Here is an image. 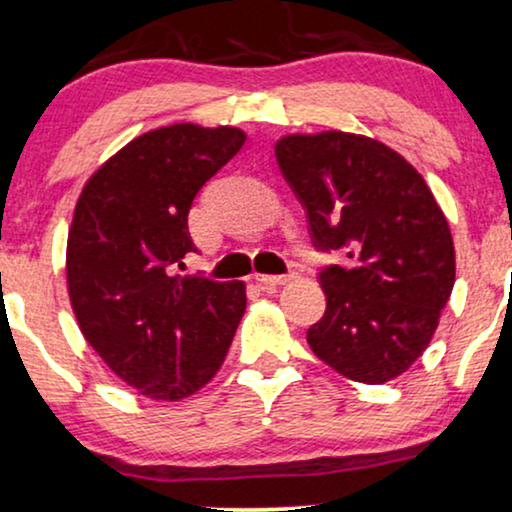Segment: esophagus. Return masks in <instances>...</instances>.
I'll use <instances>...</instances> for the list:
<instances>
[{"instance_id": "esophagus-1", "label": "esophagus", "mask_w": 512, "mask_h": 512, "mask_svg": "<svg viewBox=\"0 0 512 512\" xmlns=\"http://www.w3.org/2000/svg\"><path fill=\"white\" fill-rule=\"evenodd\" d=\"M294 280V273H287V275H256V282L261 289H275L280 285H285V282Z\"/></svg>"}]
</instances>
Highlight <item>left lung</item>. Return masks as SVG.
Listing matches in <instances>:
<instances>
[{
	"instance_id": "1",
	"label": "left lung",
	"mask_w": 512,
	"mask_h": 512,
	"mask_svg": "<svg viewBox=\"0 0 512 512\" xmlns=\"http://www.w3.org/2000/svg\"><path fill=\"white\" fill-rule=\"evenodd\" d=\"M275 156L315 249L346 256L320 270L327 308L308 344L349 380H394L427 349L456 282L437 199L401 154L363 135H287Z\"/></svg>"
}]
</instances>
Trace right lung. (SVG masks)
<instances>
[{
  "label": "right lung",
  "instance_id": "add662e5",
  "mask_svg": "<svg viewBox=\"0 0 512 512\" xmlns=\"http://www.w3.org/2000/svg\"><path fill=\"white\" fill-rule=\"evenodd\" d=\"M246 135L178 123L144 132L87 180L68 230L80 332L137 394L180 401L213 380L246 308L244 282L173 275L194 197Z\"/></svg>",
  "mask_w": 512,
  "mask_h": 512
}]
</instances>
